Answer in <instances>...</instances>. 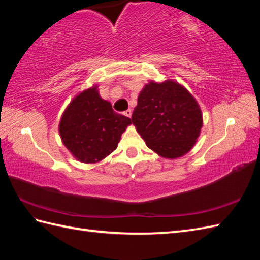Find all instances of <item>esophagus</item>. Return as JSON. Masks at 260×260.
<instances>
[{
    "instance_id": "esophagus-1",
    "label": "esophagus",
    "mask_w": 260,
    "mask_h": 260,
    "mask_svg": "<svg viewBox=\"0 0 260 260\" xmlns=\"http://www.w3.org/2000/svg\"><path fill=\"white\" fill-rule=\"evenodd\" d=\"M124 115L126 116V117H131V116H132V110H131V109H127V110H125V112H124Z\"/></svg>"
}]
</instances>
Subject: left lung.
<instances>
[{
    "label": "left lung",
    "mask_w": 260,
    "mask_h": 260,
    "mask_svg": "<svg viewBox=\"0 0 260 260\" xmlns=\"http://www.w3.org/2000/svg\"><path fill=\"white\" fill-rule=\"evenodd\" d=\"M132 123L147 147L165 158H176L196 144L202 114L184 87L171 80L151 81L140 92Z\"/></svg>",
    "instance_id": "left-lung-1"
}]
</instances>
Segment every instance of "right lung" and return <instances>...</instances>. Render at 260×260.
Returning <instances> with one entry per match:
<instances>
[{"mask_svg": "<svg viewBox=\"0 0 260 260\" xmlns=\"http://www.w3.org/2000/svg\"><path fill=\"white\" fill-rule=\"evenodd\" d=\"M131 118L116 113L99 97L96 86L79 93L60 120L62 143L80 162L96 163L117 147Z\"/></svg>", "mask_w": 260, "mask_h": 260, "instance_id": "add662e5", "label": "right lung"}]
</instances>
